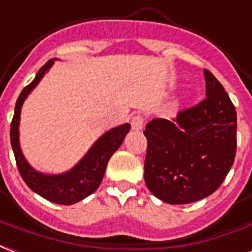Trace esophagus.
Returning <instances> with one entry per match:
<instances>
[{
    "instance_id": "obj_1",
    "label": "esophagus",
    "mask_w": 252,
    "mask_h": 252,
    "mask_svg": "<svg viewBox=\"0 0 252 252\" xmlns=\"http://www.w3.org/2000/svg\"><path fill=\"white\" fill-rule=\"evenodd\" d=\"M130 124H131V127H133L134 130H141V128L144 127V124H145L144 115H141V114H135V115L131 117V119H130Z\"/></svg>"
}]
</instances>
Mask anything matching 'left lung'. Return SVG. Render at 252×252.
Instances as JSON below:
<instances>
[{"label": "left lung", "instance_id": "8db88e82", "mask_svg": "<svg viewBox=\"0 0 252 252\" xmlns=\"http://www.w3.org/2000/svg\"><path fill=\"white\" fill-rule=\"evenodd\" d=\"M205 98L170 119L150 121L145 183L169 204H188L212 194L234 164L236 110L214 73L204 69Z\"/></svg>", "mask_w": 252, "mask_h": 252}]
</instances>
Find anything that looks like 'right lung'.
Here are the masks:
<instances>
[{
  "instance_id": "obj_1",
  "label": "right lung",
  "mask_w": 252,
  "mask_h": 252,
  "mask_svg": "<svg viewBox=\"0 0 252 252\" xmlns=\"http://www.w3.org/2000/svg\"><path fill=\"white\" fill-rule=\"evenodd\" d=\"M53 64V60H48L43 67L38 69L36 78L32 83L24 88L14 107L12 124H10V142H12L13 153L16 158L18 172L25 181V184L32 189L33 192L40 194L44 199L52 203L62 205H71L83 200L98 189L99 184L103 180L106 166L113 153L122 145L126 134L130 130V125L125 124L122 126L110 130L103 134L94 144L84 158L79 162L72 170L59 176H47L33 170L27 159L24 158L20 144H18V122H20V111L24 100L28 94L36 87V84L43 78L44 73Z\"/></svg>"
}]
</instances>
